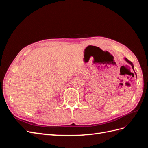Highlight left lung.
Listing matches in <instances>:
<instances>
[{
	"label": "left lung",
	"mask_w": 148,
	"mask_h": 148,
	"mask_svg": "<svg viewBox=\"0 0 148 148\" xmlns=\"http://www.w3.org/2000/svg\"><path fill=\"white\" fill-rule=\"evenodd\" d=\"M125 60H126L127 62H128V64H130L131 65H132V68H133V70H134V66H133V63H132V62H131V61H130L129 60H128L127 59H126V58H125ZM135 74H136V73H135Z\"/></svg>",
	"instance_id": "1"
}]
</instances>
